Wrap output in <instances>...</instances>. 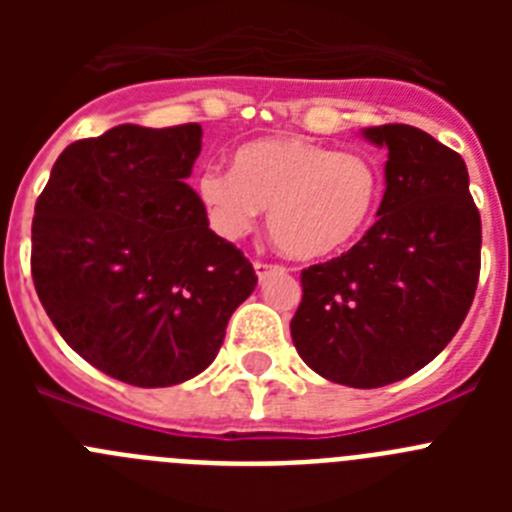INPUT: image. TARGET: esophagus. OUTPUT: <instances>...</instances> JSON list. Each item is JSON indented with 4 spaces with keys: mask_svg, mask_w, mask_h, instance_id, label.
<instances>
[{
    "mask_svg": "<svg viewBox=\"0 0 512 512\" xmlns=\"http://www.w3.org/2000/svg\"><path fill=\"white\" fill-rule=\"evenodd\" d=\"M253 269L259 274V279H264L271 271H284L282 264H269V261H253Z\"/></svg>",
    "mask_w": 512,
    "mask_h": 512,
    "instance_id": "obj_1",
    "label": "esophagus"
}]
</instances>
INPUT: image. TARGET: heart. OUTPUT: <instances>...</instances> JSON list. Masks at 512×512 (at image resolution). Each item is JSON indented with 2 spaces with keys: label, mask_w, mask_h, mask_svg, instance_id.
I'll list each match as a JSON object with an SVG mask.
<instances>
[{
  "label": "heart",
  "mask_w": 512,
  "mask_h": 512,
  "mask_svg": "<svg viewBox=\"0 0 512 512\" xmlns=\"http://www.w3.org/2000/svg\"><path fill=\"white\" fill-rule=\"evenodd\" d=\"M372 156L305 138H261L235 151L233 171L207 166L197 179L212 228L225 238L251 233L269 210V233L292 259H325L359 238L382 200Z\"/></svg>",
  "instance_id": "obj_1"
}]
</instances>
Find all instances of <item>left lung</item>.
<instances>
[{
  "instance_id": "1",
  "label": "left lung",
  "mask_w": 512,
  "mask_h": 512,
  "mask_svg": "<svg viewBox=\"0 0 512 512\" xmlns=\"http://www.w3.org/2000/svg\"><path fill=\"white\" fill-rule=\"evenodd\" d=\"M364 135L390 151L379 220L354 248L302 269L289 330L312 372L374 390L456 336L477 292L482 220L459 153L400 122Z\"/></svg>"
}]
</instances>
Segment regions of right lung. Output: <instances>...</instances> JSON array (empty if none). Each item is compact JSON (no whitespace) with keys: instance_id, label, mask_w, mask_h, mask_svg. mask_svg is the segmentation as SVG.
<instances>
[{"instance_id":"add662e5","label":"right lung","mask_w":512,"mask_h":512,"mask_svg":"<svg viewBox=\"0 0 512 512\" xmlns=\"http://www.w3.org/2000/svg\"><path fill=\"white\" fill-rule=\"evenodd\" d=\"M197 122L71 143L35 202V292L63 341L133 387L205 372L259 277L215 235L187 176Z\"/></svg>"}]
</instances>
